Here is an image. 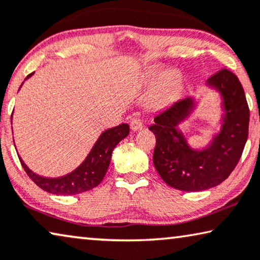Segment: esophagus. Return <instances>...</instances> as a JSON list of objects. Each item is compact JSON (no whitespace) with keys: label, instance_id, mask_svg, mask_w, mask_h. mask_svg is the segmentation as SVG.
Returning <instances> with one entry per match:
<instances>
[{"label":"esophagus","instance_id":"obj_1","mask_svg":"<svg viewBox=\"0 0 260 260\" xmlns=\"http://www.w3.org/2000/svg\"><path fill=\"white\" fill-rule=\"evenodd\" d=\"M130 127L133 131H138L143 127V122L139 118H133L130 121Z\"/></svg>","mask_w":260,"mask_h":260}]
</instances>
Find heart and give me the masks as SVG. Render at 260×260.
I'll list each match as a JSON object with an SVG mask.
<instances>
[{"instance_id":"heart-1","label":"heart","mask_w":260,"mask_h":260,"mask_svg":"<svg viewBox=\"0 0 260 260\" xmlns=\"http://www.w3.org/2000/svg\"><path fill=\"white\" fill-rule=\"evenodd\" d=\"M160 67H152L149 70V76H156L159 73ZM177 84V75L175 73H168L165 74L163 77L160 78V81L158 82L157 89H156V96L159 101L168 100V97L170 96V93Z\"/></svg>"}]
</instances>
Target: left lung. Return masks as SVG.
Masks as SVG:
<instances>
[{
	"mask_svg": "<svg viewBox=\"0 0 260 260\" xmlns=\"http://www.w3.org/2000/svg\"><path fill=\"white\" fill-rule=\"evenodd\" d=\"M208 84L221 93L225 110L219 134L208 148L191 149L177 130L194 107L190 97L159 112L149 127L156 136L152 159L157 172L168 185L182 191H203L224 182L238 164L249 135L250 110L238 77L221 69Z\"/></svg>",
	"mask_w": 260,
	"mask_h": 260,
	"instance_id": "left-lung-1",
	"label": "left lung"
}]
</instances>
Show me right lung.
<instances>
[{"instance_id":"add662e5","label":"right lung","mask_w":260,"mask_h":260,"mask_svg":"<svg viewBox=\"0 0 260 260\" xmlns=\"http://www.w3.org/2000/svg\"><path fill=\"white\" fill-rule=\"evenodd\" d=\"M31 75L32 74L28 75L27 78ZM129 125L124 123L119 124L118 126L105 130L97 139L83 163L76 170L63 177H58V178H47V177L36 175L24 164L20 156L18 158H20L22 167L30 177V179L42 190L52 194H78L93 189L102 182L108 171L109 164H110L112 150L122 139L129 135Z\"/></svg>"}]
</instances>
